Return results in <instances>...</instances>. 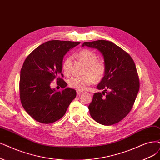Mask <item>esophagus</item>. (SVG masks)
Instances as JSON below:
<instances>
[{"label": "esophagus", "mask_w": 160, "mask_h": 160, "mask_svg": "<svg viewBox=\"0 0 160 160\" xmlns=\"http://www.w3.org/2000/svg\"><path fill=\"white\" fill-rule=\"evenodd\" d=\"M77 94H78V95H80V94L81 93H83L84 92L83 91H80V90H77Z\"/></svg>", "instance_id": "34e87169"}]
</instances>
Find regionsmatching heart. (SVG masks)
I'll return each mask as SVG.
<instances>
[{"instance_id": "obj_1", "label": "heart", "mask_w": 160, "mask_h": 160, "mask_svg": "<svg viewBox=\"0 0 160 160\" xmlns=\"http://www.w3.org/2000/svg\"><path fill=\"white\" fill-rule=\"evenodd\" d=\"M77 56L86 64L85 75L70 78L68 85L75 90L81 91L93 84L94 81L98 82L103 78L106 72V64L103 60L97 59L98 56L96 53L89 49H82ZM71 61V58L68 57L64 59L62 64V70L67 75L70 72Z\"/></svg>"}]
</instances>
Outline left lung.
I'll return each instance as SVG.
<instances>
[{"label": "left lung", "instance_id": "8db88e82", "mask_svg": "<svg viewBox=\"0 0 160 160\" xmlns=\"http://www.w3.org/2000/svg\"><path fill=\"white\" fill-rule=\"evenodd\" d=\"M84 46L101 52L106 64L105 74L97 86L98 90L103 92L93 94L88 106L90 115L102 125H114L129 113L139 91L134 62L126 51L109 41L84 42Z\"/></svg>", "mask_w": 160, "mask_h": 160}]
</instances>
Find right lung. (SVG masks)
I'll return each instance as SVG.
<instances>
[{
	"instance_id": "1",
	"label": "right lung",
	"mask_w": 160,
	"mask_h": 160,
	"mask_svg": "<svg viewBox=\"0 0 160 160\" xmlns=\"http://www.w3.org/2000/svg\"><path fill=\"white\" fill-rule=\"evenodd\" d=\"M80 42L52 40L41 44L29 54L20 71V98L23 108L33 119L49 124L62 118L76 92L61 77L64 56ZM55 79L64 88L57 92L50 82Z\"/></svg>"
}]
</instances>
